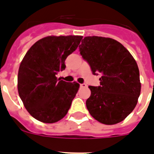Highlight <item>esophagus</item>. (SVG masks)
<instances>
[{
  "label": "esophagus",
  "instance_id": "obj_1",
  "mask_svg": "<svg viewBox=\"0 0 154 154\" xmlns=\"http://www.w3.org/2000/svg\"><path fill=\"white\" fill-rule=\"evenodd\" d=\"M80 87L85 88V87H87V85H86V84H85V83H83V84H80Z\"/></svg>",
  "mask_w": 154,
  "mask_h": 154
}]
</instances>
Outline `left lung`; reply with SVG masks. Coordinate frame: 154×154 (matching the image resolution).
<instances>
[{
    "instance_id": "left-lung-1",
    "label": "left lung",
    "mask_w": 154,
    "mask_h": 154,
    "mask_svg": "<svg viewBox=\"0 0 154 154\" xmlns=\"http://www.w3.org/2000/svg\"><path fill=\"white\" fill-rule=\"evenodd\" d=\"M79 51L93 74L102 75L99 86H89L91 94L85 103L90 114L107 125L123 121L134 110L140 94L136 60L121 43L111 38L85 37Z\"/></svg>"
}]
</instances>
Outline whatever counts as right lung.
<instances>
[{"label":"right lung","mask_w":154,"mask_h":154,"mask_svg":"<svg viewBox=\"0 0 154 154\" xmlns=\"http://www.w3.org/2000/svg\"><path fill=\"white\" fill-rule=\"evenodd\" d=\"M82 36H48L30 48L20 64L17 90L24 106L35 119L52 124L63 119L79 89L77 82L57 79L64 61Z\"/></svg>","instance_id":"right-lung-1"}]
</instances>
